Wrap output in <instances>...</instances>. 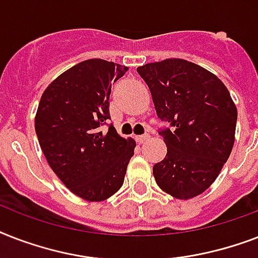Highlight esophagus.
<instances>
[{
	"label": "esophagus",
	"instance_id": "34e87169",
	"mask_svg": "<svg viewBox=\"0 0 258 258\" xmlns=\"http://www.w3.org/2000/svg\"><path fill=\"white\" fill-rule=\"evenodd\" d=\"M149 138H150L149 134H143V135H138V137H137V141L139 142V143H143V142L147 141Z\"/></svg>",
	"mask_w": 258,
	"mask_h": 258
}]
</instances>
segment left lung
Returning <instances> with one entry per match:
<instances>
[{
	"label": "left lung",
	"instance_id": "obj_1",
	"mask_svg": "<svg viewBox=\"0 0 258 258\" xmlns=\"http://www.w3.org/2000/svg\"><path fill=\"white\" fill-rule=\"evenodd\" d=\"M155 111L170 127L158 130L167 154L153 167L158 186L178 200L216 180L234 143L237 108L225 84L194 62L167 58L138 68Z\"/></svg>",
	"mask_w": 258,
	"mask_h": 258
}]
</instances>
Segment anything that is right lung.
Here are the masks:
<instances>
[{
  "label": "right lung",
  "mask_w": 258,
  "mask_h": 258,
  "mask_svg": "<svg viewBox=\"0 0 258 258\" xmlns=\"http://www.w3.org/2000/svg\"><path fill=\"white\" fill-rule=\"evenodd\" d=\"M125 71L101 58L79 62L50 83L38 104L34 128L42 153L62 183L83 200L115 194L134 155L135 141L119 137L109 123L112 82Z\"/></svg>",
  "instance_id": "obj_1"
}]
</instances>
